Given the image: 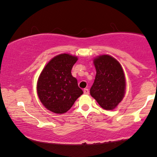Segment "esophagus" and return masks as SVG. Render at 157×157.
I'll list each match as a JSON object with an SVG mask.
<instances>
[{"instance_id": "1", "label": "esophagus", "mask_w": 157, "mask_h": 157, "mask_svg": "<svg viewBox=\"0 0 157 157\" xmlns=\"http://www.w3.org/2000/svg\"><path fill=\"white\" fill-rule=\"evenodd\" d=\"M83 92H84L85 94H89V90L88 89H85L83 90Z\"/></svg>"}]
</instances>
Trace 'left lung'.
Instances as JSON below:
<instances>
[{"mask_svg":"<svg viewBox=\"0 0 157 157\" xmlns=\"http://www.w3.org/2000/svg\"><path fill=\"white\" fill-rule=\"evenodd\" d=\"M94 64L97 74L90 94L102 109L113 110L125 93V78L121 65L107 55L98 56Z\"/></svg>","mask_w":157,"mask_h":157,"instance_id":"left-lung-1","label":"left lung"}]
</instances>
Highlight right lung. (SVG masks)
Segmentation results:
<instances>
[{"label":"right lung","mask_w":157,"mask_h":157,"mask_svg":"<svg viewBox=\"0 0 157 157\" xmlns=\"http://www.w3.org/2000/svg\"><path fill=\"white\" fill-rule=\"evenodd\" d=\"M77 60L75 56L61 54L53 57L40 75L37 94L43 105L52 112L66 113L83 94L71 72Z\"/></svg>","instance_id":"right-lung-1"}]
</instances>
